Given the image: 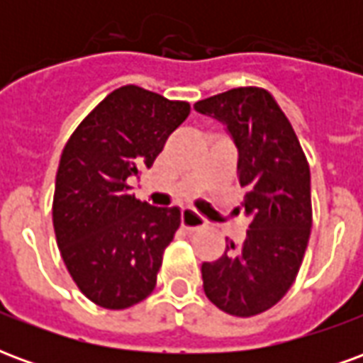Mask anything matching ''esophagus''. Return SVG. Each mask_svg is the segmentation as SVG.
<instances>
[{"label":"esophagus","instance_id":"obj_1","mask_svg":"<svg viewBox=\"0 0 363 363\" xmlns=\"http://www.w3.org/2000/svg\"><path fill=\"white\" fill-rule=\"evenodd\" d=\"M181 221L182 228L189 229V231H196V229H202L208 225V221H206L200 213L194 212V210H182Z\"/></svg>","mask_w":363,"mask_h":363}]
</instances>
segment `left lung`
<instances>
[{"label":"left lung","instance_id":"obj_1","mask_svg":"<svg viewBox=\"0 0 363 363\" xmlns=\"http://www.w3.org/2000/svg\"><path fill=\"white\" fill-rule=\"evenodd\" d=\"M225 124L239 151L245 190L241 208L251 218L241 245L202 264L208 299L235 317L267 311L296 280L311 233V174L294 128L267 89L237 87L194 104Z\"/></svg>","mask_w":363,"mask_h":363}]
</instances>
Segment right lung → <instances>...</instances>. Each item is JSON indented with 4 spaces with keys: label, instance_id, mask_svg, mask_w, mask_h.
Returning a JSON list of instances; mask_svg holds the SVG:
<instances>
[{
    "label": "right lung",
    "instance_id": "obj_1",
    "mask_svg": "<svg viewBox=\"0 0 363 363\" xmlns=\"http://www.w3.org/2000/svg\"><path fill=\"white\" fill-rule=\"evenodd\" d=\"M190 104L124 85L96 104L60 157L52 204L54 233L67 272L104 309L150 296L181 210L155 208L130 192Z\"/></svg>",
    "mask_w": 363,
    "mask_h": 363
}]
</instances>
